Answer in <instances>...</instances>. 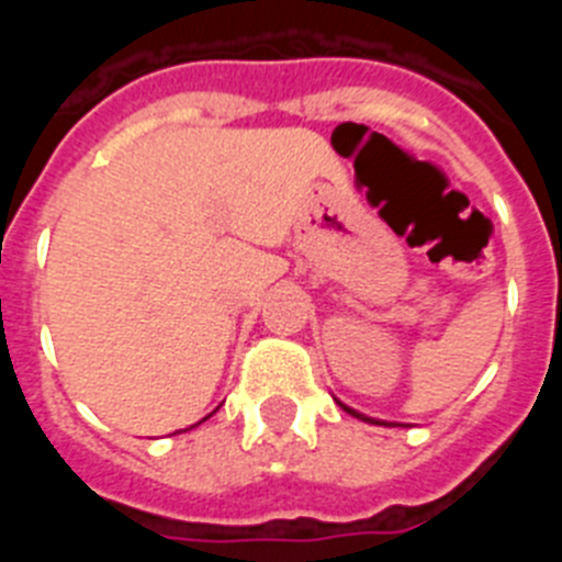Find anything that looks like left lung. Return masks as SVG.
I'll list each match as a JSON object with an SVG mask.
<instances>
[{
    "label": "left lung",
    "instance_id": "1",
    "mask_svg": "<svg viewBox=\"0 0 562 562\" xmlns=\"http://www.w3.org/2000/svg\"><path fill=\"white\" fill-rule=\"evenodd\" d=\"M340 408L346 411V414H351V416H357V419H362V422H371V425H385V422H380V419H369V416H362V414H357V411H351V408H346V405H342L340 402Z\"/></svg>",
    "mask_w": 562,
    "mask_h": 562
}]
</instances>
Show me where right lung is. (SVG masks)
<instances>
[{
	"label": "right lung",
	"instance_id": "right-lung-1",
	"mask_svg": "<svg viewBox=\"0 0 562 562\" xmlns=\"http://www.w3.org/2000/svg\"><path fill=\"white\" fill-rule=\"evenodd\" d=\"M207 416H211V414H207ZM207 416H205V419H207ZM205 419H202V422H205Z\"/></svg>",
	"mask_w": 562,
	"mask_h": 562
}]
</instances>
